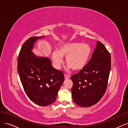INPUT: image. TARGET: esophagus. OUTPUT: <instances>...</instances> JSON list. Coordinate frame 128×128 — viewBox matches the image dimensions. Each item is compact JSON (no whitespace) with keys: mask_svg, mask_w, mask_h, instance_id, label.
<instances>
[{"mask_svg":"<svg viewBox=\"0 0 128 128\" xmlns=\"http://www.w3.org/2000/svg\"><path fill=\"white\" fill-rule=\"evenodd\" d=\"M64 79H65V80H68V79H69V78H70V76L68 75H67V74H65V75H64Z\"/></svg>","mask_w":128,"mask_h":128,"instance_id":"1","label":"esophagus"}]
</instances>
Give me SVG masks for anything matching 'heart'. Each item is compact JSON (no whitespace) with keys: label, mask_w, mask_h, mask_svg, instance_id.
Instances as JSON below:
<instances>
[{"label":"heart","mask_w":128,"mask_h":128,"mask_svg":"<svg viewBox=\"0 0 128 128\" xmlns=\"http://www.w3.org/2000/svg\"><path fill=\"white\" fill-rule=\"evenodd\" d=\"M92 53L88 44L78 42H66L61 44L57 52H53L52 59L55 67L59 69L66 58V63L73 70L78 71L86 66Z\"/></svg>","instance_id":"heart-1"}]
</instances>
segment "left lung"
Listing matches in <instances>:
<instances>
[{
	"mask_svg": "<svg viewBox=\"0 0 128 128\" xmlns=\"http://www.w3.org/2000/svg\"><path fill=\"white\" fill-rule=\"evenodd\" d=\"M111 69V58L105 46L96 42L86 66L73 75L72 95L77 105L88 107L97 103L106 92Z\"/></svg>",
	"mask_w": 128,
	"mask_h": 128,
	"instance_id": "8db88e82",
	"label": "left lung"
}]
</instances>
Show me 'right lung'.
Returning <instances> with one entry per match:
<instances>
[{"mask_svg":"<svg viewBox=\"0 0 128 128\" xmlns=\"http://www.w3.org/2000/svg\"><path fill=\"white\" fill-rule=\"evenodd\" d=\"M42 37H32L23 44L18 60V72L26 96L40 106L54 102L64 78L63 72L54 68L48 57L32 52L34 44Z\"/></svg>","mask_w":128,"mask_h":128,"instance_id":"add662e5","label":"right lung"}]
</instances>
